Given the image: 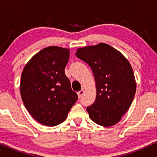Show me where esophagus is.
Listing matches in <instances>:
<instances>
[{
    "instance_id": "obj_1",
    "label": "esophagus",
    "mask_w": 157,
    "mask_h": 157,
    "mask_svg": "<svg viewBox=\"0 0 157 157\" xmlns=\"http://www.w3.org/2000/svg\"><path fill=\"white\" fill-rule=\"evenodd\" d=\"M83 94H84V90H80V91H78V92H77V94H78L79 98H80V97L83 95Z\"/></svg>"
}]
</instances>
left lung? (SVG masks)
Segmentation results:
<instances>
[{
    "label": "left lung",
    "mask_w": 157,
    "mask_h": 157,
    "mask_svg": "<svg viewBox=\"0 0 157 157\" xmlns=\"http://www.w3.org/2000/svg\"><path fill=\"white\" fill-rule=\"evenodd\" d=\"M75 55L91 67L97 86V97L87 111L95 123L115 125L131 105L136 92L134 71L127 59L105 44L77 49Z\"/></svg>",
    "instance_id": "left-lung-1"
}]
</instances>
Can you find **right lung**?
I'll use <instances>...</instances> for the list:
<instances>
[{"mask_svg":"<svg viewBox=\"0 0 157 157\" xmlns=\"http://www.w3.org/2000/svg\"><path fill=\"white\" fill-rule=\"evenodd\" d=\"M69 49L49 46L32 57L23 70L21 95L27 111L35 120L55 126L66 120L78 99L65 75Z\"/></svg>","mask_w":157,"mask_h":157,"instance_id":"obj_1","label":"right lung"}]
</instances>
